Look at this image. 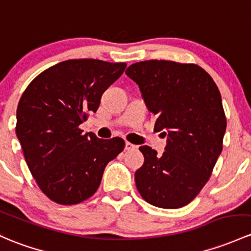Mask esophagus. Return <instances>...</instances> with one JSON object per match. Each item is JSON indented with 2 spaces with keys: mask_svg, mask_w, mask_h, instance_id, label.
Masks as SVG:
<instances>
[{
  "mask_svg": "<svg viewBox=\"0 0 251 251\" xmlns=\"http://www.w3.org/2000/svg\"><path fill=\"white\" fill-rule=\"evenodd\" d=\"M136 148H137V146L130 143V142H126L125 143V150H133V149H136Z\"/></svg>",
  "mask_w": 251,
  "mask_h": 251,
  "instance_id": "esophagus-1",
  "label": "esophagus"
}]
</instances>
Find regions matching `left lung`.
<instances>
[{
	"instance_id": "1",
	"label": "left lung",
	"mask_w": 251,
	"mask_h": 251,
	"mask_svg": "<svg viewBox=\"0 0 251 251\" xmlns=\"http://www.w3.org/2000/svg\"><path fill=\"white\" fill-rule=\"evenodd\" d=\"M136 81L155 131L167 136L166 151L143 146L144 163L134 173L137 190L150 204L176 209L189 204L209 179L226 131L221 95L195 63L148 60L126 70Z\"/></svg>"
}]
</instances>
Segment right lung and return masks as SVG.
Returning a JSON list of instances; mask_svg holds the SVG:
<instances>
[{
    "mask_svg": "<svg viewBox=\"0 0 251 251\" xmlns=\"http://www.w3.org/2000/svg\"><path fill=\"white\" fill-rule=\"evenodd\" d=\"M126 63L67 60L37 75L17 109V137L39 189L59 204L91 197L124 139H100L79 128L96 112L102 94L124 73Z\"/></svg>",
    "mask_w": 251,
    "mask_h": 251,
    "instance_id": "1",
    "label": "right lung"
}]
</instances>
